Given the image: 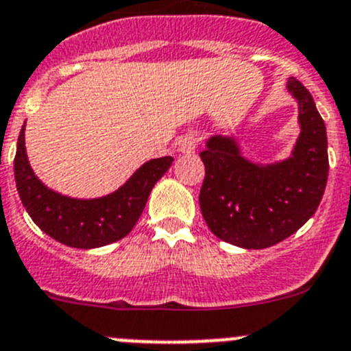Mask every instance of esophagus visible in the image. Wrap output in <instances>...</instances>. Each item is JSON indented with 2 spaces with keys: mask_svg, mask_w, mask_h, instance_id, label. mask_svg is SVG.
Segmentation results:
<instances>
[{
  "mask_svg": "<svg viewBox=\"0 0 351 351\" xmlns=\"http://www.w3.org/2000/svg\"><path fill=\"white\" fill-rule=\"evenodd\" d=\"M198 142H200V137H198L197 133H186V135H182L178 141L179 153H193L195 149H197Z\"/></svg>",
  "mask_w": 351,
  "mask_h": 351,
  "instance_id": "obj_1",
  "label": "esophagus"
}]
</instances>
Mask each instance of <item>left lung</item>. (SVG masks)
I'll list each match as a JSON object with an SVG mask.
<instances>
[{
	"label": "left lung",
	"mask_w": 351,
	"mask_h": 351,
	"mask_svg": "<svg viewBox=\"0 0 351 351\" xmlns=\"http://www.w3.org/2000/svg\"><path fill=\"white\" fill-rule=\"evenodd\" d=\"M300 133L290 156L255 163L237 138L213 135L200 153L206 165L200 210L216 237L244 250H263L295 234L320 206L328 178L327 130L311 93L290 77Z\"/></svg>",
	"instance_id": "left-lung-1"
}]
</instances>
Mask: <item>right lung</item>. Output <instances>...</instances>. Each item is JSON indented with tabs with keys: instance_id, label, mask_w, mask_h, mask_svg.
Returning a JSON list of instances; mask_svg holds the SVG:
<instances>
[{
	"instance_id": "1",
	"label": "right lung",
	"mask_w": 351,
	"mask_h": 351,
	"mask_svg": "<svg viewBox=\"0 0 351 351\" xmlns=\"http://www.w3.org/2000/svg\"><path fill=\"white\" fill-rule=\"evenodd\" d=\"M24 123L14 160L15 184L31 219L49 237L79 250L112 244L132 232L149 193L172 165V156L145 161L112 193L98 198H71L51 190L33 172L26 154Z\"/></svg>"
}]
</instances>
